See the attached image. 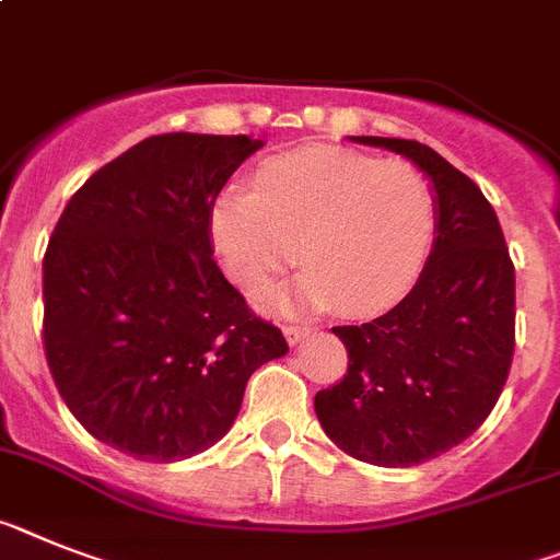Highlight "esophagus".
I'll list each match as a JSON object with an SVG mask.
<instances>
[{"instance_id": "34e87169", "label": "esophagus", "mask_w": 560, "mask_h": 560, "mask_svg": "<svg viewBox=\"0 0 560 560\" xmlns=\"http://www.w3.org/2000/svg\"><path fill=\"white\" fill-rule=\"evenodd\" d=\"M281 330H284V338H288L290 345H299V341L310 336V327H302V324H284Z\"/></svg>"}]
</instances>
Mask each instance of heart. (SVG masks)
I'll use <instances>...</instances> for the list:
<instances>
[{
    "mask_svg": "<svg viewBox=\"0 0 560 560\" xmlns=\"http://www.w3.org/2000/svg\"><path fill=\"white\" fill-rule=\"evenodd\" d=\"M208 230L230 279L250 293L295 256L307 261L288 290H267L265 304H338L347 316H375L421 279L439 201L416 164L322 144L261 162L253 190L222 187Z\"/></svg>",
    "mask_w": 560,
    "mask_h": 560,
    "instance_id": "heart-1",
    "label": "heart"
}]
</instances>
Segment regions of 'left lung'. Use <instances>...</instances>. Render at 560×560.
I'll return each instance as SVG.
<instances>
[{
    "mask_svg": "<svg viewBox=\"0 0 560 560\" xmlns=\"http://www.w3.org/2000/svg\"><path fill=\"white\" fill-rule=\"evenodd\" d=\"M430 178L439 230L416 288L368 324L332 327L350 364L318 389L338 447L375 467H412L467 441L506 384L515 347V267L492 205L469 176L410 139L352 136Z\"/></svg>",
    "mask_w": 560,
    "mask_h": 560,
    "instance_id": "left-lung-1",
    "label": "left lung"
}]
</instances>
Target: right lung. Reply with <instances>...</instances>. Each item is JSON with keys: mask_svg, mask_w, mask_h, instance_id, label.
Here are the masks:
<instances>
[{"mask_svg": "<svg viewBox=\"0 0 560 560\" xmlns=\"http://www.w3.org/2000/svg\"><path fill=\"white\" fill-rule=\"evenodd\" d=\"M261 144L150 136L93 173L54 228L42 261L48 368L79 424L139 462L213 447L247 378L290 350L224 279L208 230L215 192Z\"/></svg>", "mask_w": 560, "mask_h": 560, "instance_id": "add662e5", "label": "right lung"}]
</instances>
